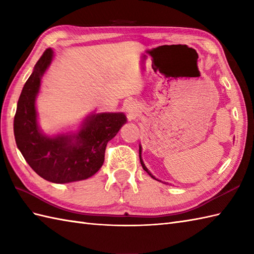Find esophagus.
<instances>
[{"label": "esophagus", "mask_w": 254, "mask_h": 254, "mask_svg": "<svg viewBox=\"0 0 254 254\" xmlns=\"http://www.w3.org/2000/svg\"><path fill=\"white\" fill-rule=\"evenodd\" d=\"M126 111L131 118H135L136 112H137V107L133 101H127V104L126 105Z\"/></svg>", "instance_id": "1"}]
</instances>
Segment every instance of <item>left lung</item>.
Returning <instances> with one entry per match:
<instances>
[{
  "label": "left lung",
  "mask_w": 254,
  "mask_h": 254,
  "mask_svg": "<svg viewBox=\"0 0 254 254\" xmlns=\"http://www.w3.org/2000/svg\"><path fill=\"white\" fill-rule=\"evenodd\" d=\"M141 154H142V146H141V144H139V160H141V165H142V167H143V169L147 172V174L153 178V179H155V180H157V181H160V180H158L157 178H155L152 174H150L149 172V170L146 168V166H145V164H144V161H143V159H142V156H141Z\"/></svg>",
  "instance_id": "obj_1"
}]
</instances>
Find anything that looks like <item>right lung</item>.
Wrapping results in <instances>:
<instances>
[{
  "mask_svg": "<svg viewBox=\"0 0 254 254\" xmlns=\"http://www.w3.org/2000/svg\"><path fill=\"white\" fill-rule=\"evenodd\" d=\"M52 60L53 50L47 49L21 90L14 118L16 145L32 170L47 181L88 179L101 168L107 143L127 123V117L123 112L90 113L75 132L44 133L38 123L36 99Z\"/></svg>",
  "mask_w": 254,
  "mask_h": 254,
  "instance_id": "add662e5",
  "label": "right lung"
}]
</instances>
